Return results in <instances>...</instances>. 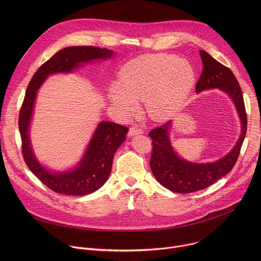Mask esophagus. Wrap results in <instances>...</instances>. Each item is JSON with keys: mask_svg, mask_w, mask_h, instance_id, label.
Instances as JSON below:
<instances>
[{"mask_svg": "<svg viewBox=\"0 0 261 261\" xmlns=\"http://www.w3.org/2000/svg\"><path fill=\"white\" fill-rule=\"evenodd\" d=\"M143 131L137 127V126H132L130 129H129V132H128V135L129 136H134V135H137V134H142Z\"/></svg>", "mask_w": 261, "mask_h": 261, "instance_id": "obj_1", "label": "esophagus"}]
</instances>
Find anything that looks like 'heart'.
I'll return each instance as SVG.
<instances>
[{
	"label": "heart",
	"mask_w": 261,
	"mask_h": 261,
	"mask_svg": "<svg viewBox=\"0 0 261 261\" xmlns=\"http://www.w3.org/2000/svg\"><path fill=\"white\" fill-rule=\"evenodd\" d=\"M196 74L184 59L167 54L145 55L127 63L120 72L119 86L109 98L123 114L131 115L144 101L150 117L165 121L175 115L193 90Z\"/></svg>",
	"instance_id": "obj_1"
}]
</instances>
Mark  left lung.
I'll return each mask as SVG.
<instances>
[{
	"label": "left lung",
	"instance_id": "1",
	"mask_svg": "<svg viewBox=\"0 0 261 261\" xmlns=\"http://www.w3.org/2000/svg\"><path fill=\"white\" fill-rule=\"evenodd\" d=\"M203 69L196 84L195 91L219 89L232 99L241 120L242 132L232 150L218 161L212 163H192L180 158L173 150L169 139L171 121L153 129V151L151 169L156 179L168 190L176 193H192L210 187L226 175L234 166L247 132V114L242 89L232 71L219 63L206 51L200 50Z\"/></svg>",
	"mask_w": 261,
	"mask_h": 261
}]
</instances>
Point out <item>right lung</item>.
Segmentation results:
<instances>
[{
  "label": "right lung",
  "instance_id": "add662e5",
  "mask_svg": "<svg viewBox=\"0 0 261 261\" xmlns=\"http://www.w3.org/2000/svg\"><path fill=\"white\" fill-rule=\"evenodd\" d=\"M114 54L96 46L66 47L40 66L27 88L18 119L23 159L30 170L56 193L81 196L101 188L110 174L115 153L126 139L128 128L113 122L99 123L76 167L64 172L50 171L35 157L29 135L37 93L50 74L69 73L83 64L109 59Z\"/></svg>",
  "mask_w": 261,
  "mask_h": 261
}]
</instances>
